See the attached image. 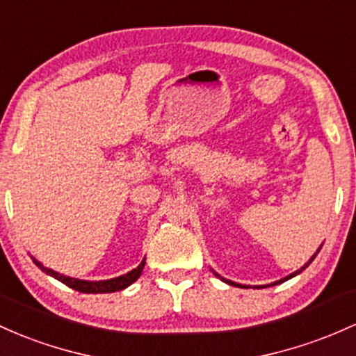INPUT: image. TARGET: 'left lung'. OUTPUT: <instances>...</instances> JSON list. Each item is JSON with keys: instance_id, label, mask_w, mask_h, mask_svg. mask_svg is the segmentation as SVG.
I'll list each match as a JSON object with an SVG mask.
<instances>
[{"instance_id": "left-lung-1", "label": "left lung", "mask_w": 356, "mask_h": 356, "mask_svg": "<svg viewBox=\"0 0 356 356\" xmlns=\"http://www.w3.org/2000/svg\"><path fill=\"white\" fill-rule=\"evenodd\" d=\"M321 247H323V245H321ZM321 247H319L318 250H316V253H314V255H312V257H311V259H309V260H307V261H306V264H304V265H302V267H300V268H298V270H296V272L289 273V275H287V277H284V279H280V280H275V282H272V284H267V286H253V287H257V289H261V287H272V286H277V284H282V282H286V280H289V279H292V277L299 275V273H300V272H302V270H304V268H307V267H309V264H311V261H312V260H314V259H316V255H318V253H319V250H321ZM211 270H213V268H211ZM213 273H214V275H216V277H220V279L222 280V282H226V284H228V286H233V287H241V289H248V286H245V284H238V282H233V280H228V279H225V277H221V275H220V273H216V272H214V270H213Z\"/></svg>"}]
</instances>
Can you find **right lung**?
<instances>
[{
    "label": "right lung",
    "instance_id": "add662e5",
    "mask_svg": "<svg viewBox=\"0 0 356 356\" xmlns=\"http://www.w3.org/2000/svg\"><path fill=\"white\" fill-rule=\"evenodd\" d=\"M30 257H32V255H30ZM32 260H33V264L37 265V267L40 268L42 272L47 273V275H50V277H54V279L60 280L62 284H65L67 287L74 289V291L83 292V294H108V292L123 291V289L131 286V284H134L135 280L138 279L140 275H142L143 267H145V259H143L142 264H140L136 268H134V270L124 273V275L115 277V279L81 280V279H74V277H67V275H64V273H58L56 270H52V268L45 267V265L42 264V261H38L37 259H35V257H32Z\"/></svg>",
    "mask_w": 356,
    "mask_h": 356
}]
</instances>
